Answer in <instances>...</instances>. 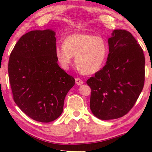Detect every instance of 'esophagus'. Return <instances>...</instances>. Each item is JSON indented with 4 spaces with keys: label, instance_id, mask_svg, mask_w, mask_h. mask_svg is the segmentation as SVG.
Here are the masks:
<instances>
[{
    "label": "esophagus",
    "instance_id": "34e87169",
    "mask_svg": "<svg viewBox=\"0 0 152 152\" xmlns=\"http://www.w3.org/2000/svg\"><path fill=\"white\" fill-rule=\"evenodd\" d=\"M84 83V82L80 78H76V84L77 85H81Z\"/></svg>",
    "mask_w": 152,
    "mask_h": 152
}]
</instances>
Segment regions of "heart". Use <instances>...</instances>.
Masks as SVG:
<instances>
[{
  "label": "heart",
  "mask_w": 152,
  "mask_h": 152,
  "mask_svg": "<svg viewBox=\"0 0 152 152\" xmlns=\"http://www.w3.org/2000/svg\"><path fill=\"white\" fill-rule=\"evenodd\" d=\"M107 52L103 37L86 33L68 36L62 45L56 48V55L63 68H68L75 57L76 68L84 74H94L101 68Z\"/></svg>",
  "instance_id": "heart-1"
}]
</instances>
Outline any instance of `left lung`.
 <instances>
[{
  "instance_id": "obj_1",
  "label": "left lung",
  "mask_w": 152,
  "mask_h": 152,
  "mask_svg": "<svg viewBox=\"0 0 152 152\" xmlns=\"http://www.w3.org/2000/svg\"><path fill=\"white\" fill-rule=\"evenodd\" d=\"M105 66L91 77L90 107L94 116L109 120L124 116L134 106L145 81V56L128 31L115 29L109 40Z\"/></svg>"
}]
</instances>
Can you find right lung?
Instances as JSON below:
<instances>
[{
  "label": "right lung",
  "instance_id": "add662e5",
  "mask_svg": "<svg viewBox=\"0 0 152 152\" xmlns=\"http://www.w3.org/2000/svg\"><path fill=\"white\" fill-rule=\"evenodd\" d=\"M55 32L31 31L22 36L9 57L12 96L32 119L49 123L60 116L64 99L75 79L58 64Z\"/></svg>",
  "mask_w": 152,
  "mask_h": 152
}]
</instances>
